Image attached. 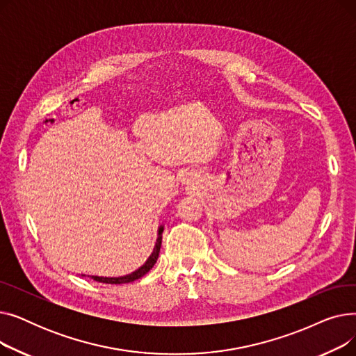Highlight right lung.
Instances as JSON below:
<instances>
[{"label": "right lung", "instance_id": "add662e5", "mask_svg": "<svg viewBox=\"0 0 356 356\" xmlns=\"http://www.w3.org/2000/svg\"><path fill=\"white\" fill-rule=\"evenodd\" d=\"M163 229H164L163 227L159 228V236H157L156 247H154L152 255H149V258L145 261V264L143 267H140L137 271L131 273L128 275H124V277H98V275H92V278L95 280V282L105 283V284H124V283H133V282H136V280H138L143 275H145L149 270L154 267L156 261L159 258V252H160V247H161V234H163Z\"/></svg>", "mask_w": 356, "mask_h": 356}]
</instances>
